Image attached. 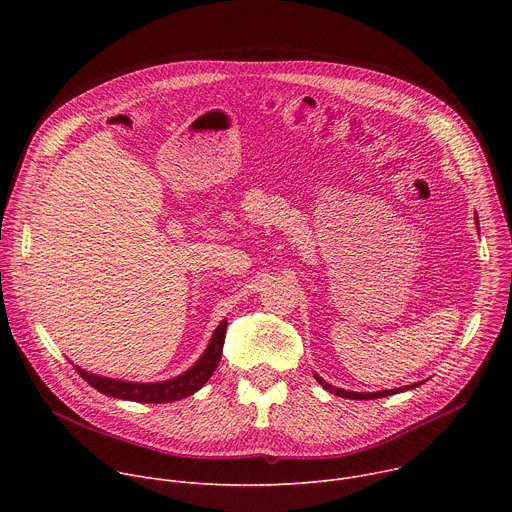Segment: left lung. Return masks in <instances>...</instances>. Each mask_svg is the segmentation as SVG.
Segmentation results:
<instances>
[{"instance_id":"obj_1","label":"left lung","mask_w":512,"mask_h":512,"mask_svg":"<svg viewBox=\"0 0 512 512\" xmlns=\"http://www.w3.org/2000/svg\"><path fill=\"white\" fill-rule=\"evenodd\" d=\"M476 221H478V216H476ZM314 377H316V381H318L326 391H330V393H334V395H338V397H344V399H381V397L395 395V393H401V391L415 389V387L423 385V383H415V385H407V387H401V389H389V391H377V393H354V391H344V389L332 387L330 383H326V381H324L322 377H318V375H314Z\"/></svg>"}]
</instances>
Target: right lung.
Here are the masks:
<instances>
[{"mask_svg": "<svg viewBox=\"0 0 512 512\" xmlns=\"http://www.w3.org/2000/svg\"><path fill=\"white\" fill-rule=\"evenodd\" d=\"M225 334H227V320H223L216 326L206 350L194 362V367H190L186 373H182L174 379L160 381V383H129V381L99 377L81 367H75V369L91 387H95L103 395H109L115 399H125V401H135V403L180 401L184 397L194 395L212 377L214 369L218 367V362H221Z\"/></svg>", "mask_w": 512, "mask_h": 512, "instance_id": "1", "label": "right lung"}]
</instances>
